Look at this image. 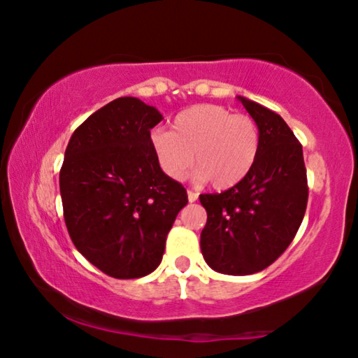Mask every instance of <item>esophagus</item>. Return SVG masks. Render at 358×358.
<instances>
[{"mask_svg": "<svg viewBox=\"0 0 358 358\" xmlns=\"http://www.w3.org/2000/svg\"><path fill=\"white\" fill-rule=\"evenodd\" d=\"M197 197H199V194H197V192L191 191V189L188 191V201H189V202H196Z\"/></svg>", "mask_w": 358, "mask_h": 358, "instance_id": "obj_1", "label": "esophagus"}]
</instances>
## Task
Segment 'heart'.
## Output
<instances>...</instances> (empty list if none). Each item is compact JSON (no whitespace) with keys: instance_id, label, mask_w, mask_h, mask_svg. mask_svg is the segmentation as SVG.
<instances>
[{"instance_id":"1","label":"heart","mask_w":358,"mask_h":358,"mask_svg":"<svg viewBox=\"0 0 358 358\" xmlns=\"http://www.w3.org/2000/svg\"><path fill=\"white\" fill-rule=\"evenodd\" d=\"M150 146L159 169L170 180H185L194 161L197 181H210L215 189H228L239 183L257 161L259 130L252 117L203 103L181 111L173 119L172 132L152 130Z\"/></svg>"}]
</instances>
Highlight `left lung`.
Masks as SVG:
<instances>
[{"label": "left lung", "mask_w": 358, "mask_h": 358, "mask_svg": "<svg viewBox=\"0 0 358 358\" xmlns=\"http://www.w3.org/2000/svg\"><path fill=\"white\" fill-rule=\"evenodd\" d=\"M259 130L257 161L220 194H201L207 223L201 250L213 271L248 275L268 268L290 245L308 206L303 146L268 108L237 97Z\"/></svg>", "instance_id": "obj_1"}]
</instances>
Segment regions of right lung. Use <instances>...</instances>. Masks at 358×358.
Returning a JSON list of instances; mask_svg holds the SVG:
<instances>
[{"mask_svg":"<svg viewBox=\"0 0 358 358\" xmlns=\"http://www.w3.org/2000/svg\"><path fill=\"white\" fill-rule=\"evenodd\" d=\"M162 115L135 97L110 101L68 141L60 196L73 243L115 279L148 275L162 261L186 189L159 169L150 130Z\"/></svg>","mask_w":358,"mask_h":358,"instance_id":"add662e5","label":"right lung"}]
</instances>
